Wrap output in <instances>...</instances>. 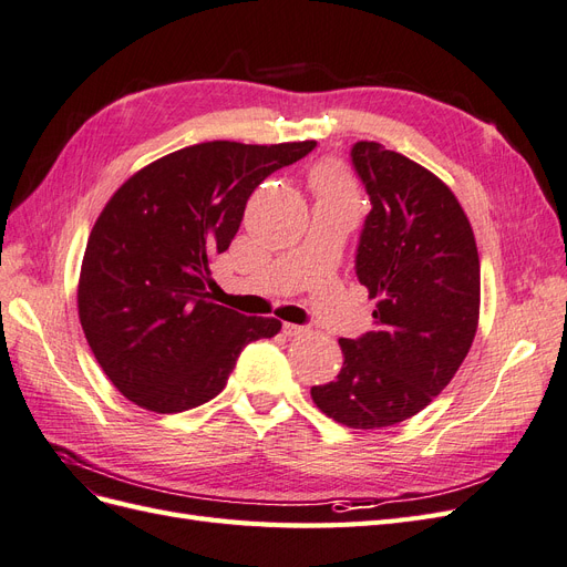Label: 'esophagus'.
Returning a JSON list of instances; mask_svg holds the SVG:
<instances>
[{"mask_svg":"<svg viewBox=\"0 0 567 567\" xmlns=\"http://www.w3.org/2000/svg\"><path fill=\"white\" fill-rule=\"evenodd\" d=\"M284 333H286V336H302V333H307V326H300V323H284Z\"/></svg>","mask_w":567,"mask_h":567,"instance_id":"1","label":"esophagus"}]
</instances>
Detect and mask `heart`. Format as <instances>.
Here are the masks:
<instances>
[{"instance_id":"obj_1","label":"heart","mask_w":567,"mask_h":567,"mask_svg":"<svg viewBox=\"0 0 567 567\" xmlns=\"http://www.w3.org/2000/svg\"><path fill=\"white\" fill-rule=\"evenodd\" d=\"M312 186L319 196H340V198H354V186L350 175L340 165H321L315 169Z\"/></svg>"}]
</instances>
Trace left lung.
I'll return each mask as SVG.
<instances>
[{"mask_svg":"<svg viewBox=\"0 0 567 567\" xmlns=\"http://www.w3.org/2000/svg\"><path fill=\"white\" fill-rule=\"evenodd\" d=\"M350 158L371 200L354 271L379 305L373 331L338 340L342 369L312 400L333 421L371 431L419 414L454 379L477 329L480 257L442 179L375 142H357Z\"/></svg>","mask_w":567,"mask_h":567,"instance_id":"1","label":"left lung"}]
</instances>
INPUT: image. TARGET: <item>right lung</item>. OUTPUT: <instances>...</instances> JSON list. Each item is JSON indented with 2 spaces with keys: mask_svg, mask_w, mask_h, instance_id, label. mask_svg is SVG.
<instances>
[{
  "mask_svg": "<svg viewBox=\"0 0 567 567\" xmlns=\"http://www.w3.org/2000/svg\"><path fill=\"white\" fill-rule=\"evenodd\" d=\"M317 142H205L146 165L117 188L84 250L78 310L111 383L158 414L225 390L241 350L279 319L210 302L213 257L241 227L250 194Z\"/></svg>",
  "mask_w": 567,
  "mask_h": 567,
  "instance_id": "1",
  "label": "right lung"
}]
</instances>
